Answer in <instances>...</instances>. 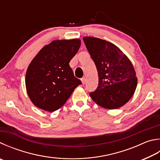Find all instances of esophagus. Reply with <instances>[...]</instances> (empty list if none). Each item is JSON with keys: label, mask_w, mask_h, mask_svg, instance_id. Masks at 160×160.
Returning <instances> with one entry per match:
<instances>
[{"label": "esophagus", "mask_w": 160, "mask_h": 160, "mask_svg": "<svg viewBox=\"0 0 160 160\" xmlns=\"http://www.w3.org/2000/svg\"><path fill=\"white\" fill-rule=\"evenodd\" d=\"M81 81H82V85H84V84L85 83V78H82V79H81Z\"/></svg>", "instance_id": "esophagus-1"}]
</instances>
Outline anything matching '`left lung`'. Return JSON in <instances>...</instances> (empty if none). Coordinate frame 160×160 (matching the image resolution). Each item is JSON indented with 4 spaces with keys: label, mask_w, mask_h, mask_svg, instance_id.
Instances as JSON below:
<instances>
[{
    "label": "left lung",
    "mask_w": 160,
    "mask_h": 160,
    "mask_svg": "<svg viewBox=\"0 0 160 160\" xmlns=\"http://www.w3.org/2000/svg\"><path fill=\"white\" fill-rule=\"evenodd\" d=\"M86 45L98 71V85L90 92L92 100L107 109H117L127 103L137 85L132 63L112 43L97 38L84 37Z\"/></svg>",
    "instance_id": "1"
}]
</instances>
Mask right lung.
<instances>
[{"mask_svg": "<svg viewBox=\"0 0 160 160\" xmlns=\"http://www.w3.org/2000/svg\"><path fill=\"white\" fill-rule=\"evenodd\" d=\"M80 42L79 39L54 40L32 60L26 73V87L38 108L49 112L59 109L82 84L69 66Z\"/></svg>", "mask_w": 160, "mask_h": 160, "instance_id": "right-lung-1", "label": "right lung"}]
</instances>
